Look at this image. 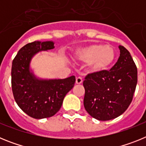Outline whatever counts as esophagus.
<instances>
[{
	"label": "esophagus",
	"mask_w": 146,
	"mask_h": 146,
	"mask_svg": "<svg viewBox=\"0 0 146 146\" xmlns=\"http://www.w3.org/2000/svg\"><path fill=\"white\" fill-rule=\"evenodd\" d=\"M82 82V77H78L76 78V83L77 84H81Z\"/></svg>",
	"instance_id": "esophagus-1"
}]
</instances>
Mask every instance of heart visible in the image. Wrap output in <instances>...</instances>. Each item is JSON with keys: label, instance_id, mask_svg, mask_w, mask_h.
<instances>
[{"label": "heart", "instance_id": "obj_1", "mask_svg": "<svg viewBox=\"0 0 146 146\" xmlns=\"http://www.w3.org/2000/svg\"><path fill=\"white\" fill-rule=\"evenodd\" d=\"M77 60L88 64L89 70L94 73L104 72L113 65L116 52L111 46L102 44H92L77 50L74 54Z\"/></svg>", "mask_w": 146, "mask_h": 146}]
</instances>
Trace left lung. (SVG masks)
Masks as SVG:
<instances>
[{
	"label": "left lung",
	"mask_w": 146,
	"mask_h": 146,
	"mask_svg": "<svg viewBox=\"0 0 146 146\" xmlns=\"http://www.w3.org/2000/svg\"><path fill=\"white\" fill-rule=\"evenodd\" d=\"M118 61L110 71L88 74L83 81L85 109L99 121H109L123 114L133 99L137 69L129 52L120 45Z\"/></svg>",
	"instance_id": "1"
}]
</instances>
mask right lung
I'll use <instances>...</instances> for the list:
<instances>
[{"instance_id":"add662e5","label":"right lung","mask_w":146,"mask_h":146,"mask_svg":"<svg viewBox=\"0 0 146 146\" xmlns=\"http://www.w3.org/2000/svg\"><path fill=\"white\" fill-rule=\"evenodd\" d=\"M53 42H33L22 47L12 61L11 88L17 105L36 119L53 116L60 109L66 94L74 87L75 77L42 80L30 71V63L39 51L52 50Z\"/></svg>"}]
</instances>
